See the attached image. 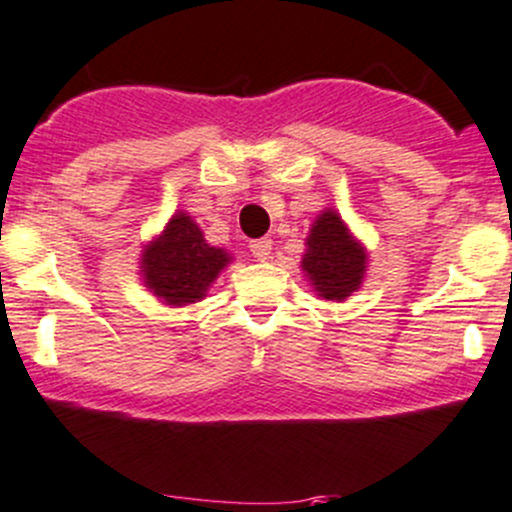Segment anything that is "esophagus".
Masks as SVG:
<instances>
[{
  "instance_id": "34e87169",
  "label": "esophagus",
  "mask_w": 512,
  "mask_h": 512,
  "mask_svg": "<svg viewBox=\"0 0 512 512\" xmlns=\"http://www.w3.org/2000/svg\"><path fill=\"white\" fill-rule=\"evenodd\" d=\"M250 252L252 257H257V260H267L272 252V240L270 237H260V240H252L250 242Z\"/></svg>"
}]
</instances>
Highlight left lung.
Instances as JSON below:
<instances>
[{"mask_svg": "<svg viewBox=\"0 0 512 512\" xmlns=\"http://www.w3.org/2000/svg\"><path fill=\"white\" fill-rule=\"evenodd\" d=\"M364 267V250L359 242L352 240L342 218L332 210L319 215L307 237V255L302 260V270L307 272L319 297H349L354 289H359Z\"/></svg>", "mask_w": 512, "mask_h": 512, "instance_id": "1", "label": "left lung"}]
</instances>
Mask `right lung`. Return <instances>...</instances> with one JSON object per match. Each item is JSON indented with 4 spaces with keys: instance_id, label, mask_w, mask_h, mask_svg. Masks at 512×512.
Masks as SVG:
<instances>
[{
    "instance_id": "1",
    "label": "right lung",
    "mask_w": 512,
    "mask_h": 512,
    "mask_svg": "<svg viewBox=\"0 0 512 512\" xmlns=\"http://www.w3.org/2000/svg\"><path fill=\"white\" fill-rule=\"evenodd\" d=\"M227 262V252L210 247L190 215L180 213L143 252V275L153 294L168 304H190L203 299Z\"/></svg>"
}]
</instances>
